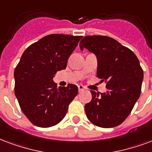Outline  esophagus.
<instances>
[{
	"instance_id": "obj_1",
	"label": "esophagus",
	"mask_w": 152,
	"mask_h": 152,
	"mask_svg": "<svg viewBox=\"0 0 152 152\" xmlns=\"http://www.w3.org/2000/svg\"><path fill=\"white\" fill-rule=\"evenodd\" d=\"M78 89H79V92H81L82 90H84V89H85V87H84L82 85H78Z\"/></svg>"
}]
</instances>
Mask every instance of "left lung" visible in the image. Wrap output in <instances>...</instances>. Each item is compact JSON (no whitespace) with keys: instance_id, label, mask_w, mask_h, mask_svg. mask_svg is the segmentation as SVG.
Instances as JSON below:
<instances>
[{"instance_id":"obj_1","label":"left lung","mask_w":152,"mask_h":152,"mask_svg":"<svg viewBox=\"0 0 152 152\" xmlns=\"http://www.w3.org/2000/svg\"><path fill=\"white\" fill-rule=\"evenodd\" d=\"M97 59L96 76L106 82L107 91H91L92 100L85 105L87 118L103 128L119 126L130 114L141 93L143 71L137 56L110 37L86 36L80 42Z\"/></svg>"}]
</instances>
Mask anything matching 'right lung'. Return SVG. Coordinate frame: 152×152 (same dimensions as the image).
I'll return each instance as SVG.
<instances>
[{
    "mask_svg": "<svg viewBox=\"0 0 152 152\" xmlns=\"http://www.w3.org/2000/svg\"><path fill=\"white\" fill-rule=\"evenodd\" d=\"M81 38L52 34L30 45L22 54L14 70V93L22 111L34 126L47 128L58 124L77 95L76 85L58 88L53 77L66 68Z\"/></svg>",
    "mask_w": 152,
    "mask_h": 152,
    "instance_id": "obj_1",
    "label": "right lung"
}]
</instances>
